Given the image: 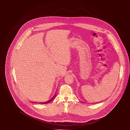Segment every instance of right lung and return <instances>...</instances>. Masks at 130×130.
<instances>
[{"label":"right lung","instance_id":"right-lung-1","mask_svg":"<svg viewBox=\"0 0 130 130\" xmlns=\"http://www.w3.org/2000/svg\"><path fill=\"white\" fill-rule=\"evenodd\" d=\"M55 98V95L52 99H51L50 100H49V101H48L47 102H44V103H38V104H47V103H50L51 102V101H52L54 98Z\"/></svg>","mask_w":130,"mask_h":130}]
</instances>
